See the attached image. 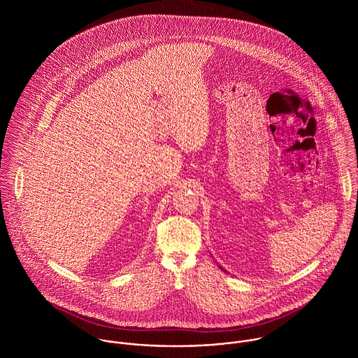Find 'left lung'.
<instances>
[{"label": "left lung", "mask_w": 358, "mask_h": 358, "mask_svg": "<svg viewBox=\"0 0 358 358\" xmlns=\"http://www.w3.org/2000/svg\"><path fill=\"white\" fill-rule=\"evenodd\" d=\"M220 268H222V267H220Z\"/></svg>", "instance_id": "obj_1"}]
</instances>
